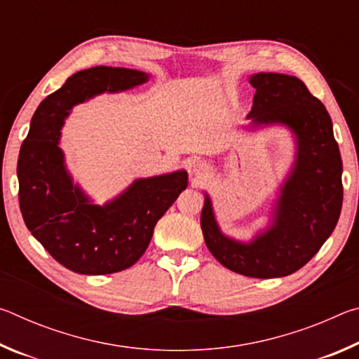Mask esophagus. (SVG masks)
Wrapping results in <instances>:
<instances>
[{
    "mask_svg": "<svg viewBox=\"0 0 359 359\" xmlns=\"http://www.w3.org/2000/svg\"><path fill=\"white\" fill-rule=\"evenodd\" d=\"M191 172L196 175L198 179L205 177V175L209 174V166L205 165V163H203V161H198V163H194V165H193Z\"/></svg>",
    "mask_w": 359,
    "mask_h": 359,
    "instance_id": "esophagus-1",
    "label": "esophagus"
}]
</instances>
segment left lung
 <instances>
[{
	"label": "left lung",
	"mask_w": 359,
	"mask_h": 359,
	"mask_svg": "<svg viewBox=\"0 0 359 359\" xmlns=\"http://www.w3.org/2000/svg\"><path fill=\"white\" fill-rule=\"evenodd\" d=\"M247 118L252 125L288 126L296 136V161L283 182L271 226L250 242L224 236L205 194L201 228L205 245L220 263L255 278L285 277L313 258L336 228L342 209V160L323 102L294 76L258 72Z\"/></svg>",
	"instance_id": "obj_1"
}]
</instances>
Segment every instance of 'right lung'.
Masks as SVG:
<instances>
[{
	"label": "right lung",
	"mask_w": 359,
	"mask_h": 359,
	"mask_svg": "<svg viewBox=\"0 0 359 359\" xmlns=\"http://www.w3.org/2000/svg\"><path fill=\"white\" fill-rule=\"evenodd\" d=\"M147 81L142 71L111 66L76 72L36 109L20 147L17 177L23 220L42 247L77 274H114L135 264L147 250L156 222L188 185L185 171L137 179L120 196L98 205L66 171L58 144L71 109Z\"/></svg>",
	"instance_id": "1"
}]
</instances>
